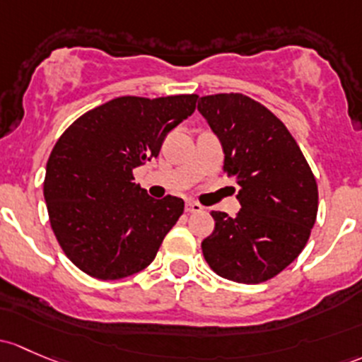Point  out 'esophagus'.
Wrapping results in <instances>:
<instances>
[{
    "label": "esophagus",
    "instance_id": "obj_1",
    "mask_svg": "<svg viewBox=\"0 0 362 362\" xmlns=\"http://www.w3.org/2000/svg\"><path fill=\"white\" fill-rule=\"evenodd\" d=\"M203 210L204 208L201 206L199 203H196V201H187V203H185V211L187 213H199Z\"/></svg>",
    "mask_w": 362,
    "mask_h": 362
}]
</instances>
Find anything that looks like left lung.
Segmentation results:
<instances>
[{
	"instance_id": "8db88e82",
	"label": "left lung",
	"mask_w": 362,
	"mask_h": 362,
	"mask_svg": "<svg viewBox=\"0 0 362 362\" xmlns=\"http://www.w3.org/2000/svg\"><path fill=\"white\" fill-rule=\"evenodd\" d=\"M197 111L222 144L223 170L239 185L235 216L211 211L215 229L203 243L218 276L257 284L277 276L305 248L317 184L283 121L241 93L201 97Z\"/></svg>"
}]
</instances>
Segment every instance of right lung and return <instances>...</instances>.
Returning <instances> with one entry per match:
<instances>
[{"mask_svg":"<svg viewBox=\"0 0 362 362\" xmlns=\"http://www.w3.org/2000/svg\"><path fill=\"white\" fill-rule=\"evenodd\" d=\"M197 95L117 97L83 114L53 147L45 175L52 229L69 260L104 281L146 269L184 213L180 197L154 199L133 170L196 109Z\"/></svg>","mask_w":362,"mask_h":362,"instance_id":"obj_1","label":"right lung"}]
</instances>
